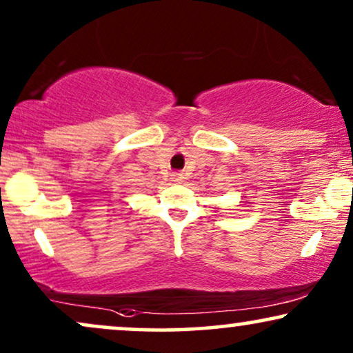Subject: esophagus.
Instances as JSON below:
<instances>
[{"mask_svg": "<svg viewBox=\"0 0 353 353\" xmlns=\"http://www.w3.org/2000/svg\"><path fill=\"white\" fill-rule=\"evenodd\" d=\"M171 181L176 182V184H181V182L184 181V174H182V172H172L171 174Z\"/></svg>", "mask_w": 353, "mask_h": 353, "instance_id": "esophagus-1", "label": "esophagus"}]
</instances>
